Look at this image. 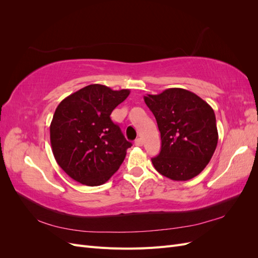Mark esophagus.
Masks as SVG:
<instances>
[{"label": "esophagus", "instance_id": "1", "mask_svg": "<svg viewBox=\"0 0 258 258\" xmlns=\"http://www.w3.org/2000/svg\"><path fill=\"white\" fill-rule=\"evenodd\" d=\"M135 145L136 146H142L143 145V141H142V139L141 138H138L136 141H135Z\"/></svg>", "mask_w": 258, "mask_h": 258}]
</instances>
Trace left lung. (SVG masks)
<instances>
[{
	"label": "left lung",
	"mask_w": 258,
	"mask_h": 258,
	"mask_svg": "<svg viewBox=\"0 0 258 258\" xmlns=\"http://www.w3.org/2000/svg\"><path fill=\"white\" fill-rule=\"evenodd\" d=\"M144 101L161 137V151L152 158L155 169L173 181L197 176L212 158L218 141L213 108L183 88L147 95Z\"/></svg>",
	"instance_id": "1"
}]
</instances>
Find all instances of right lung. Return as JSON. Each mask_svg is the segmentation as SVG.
I'll list each match as a JSON object with an SVG mask.
<instances>
[{"label": "right lung", "mask_w": 258, "mask_h": 258, "mask_svg": "<svg viewBox=\"0 0 258 258\" xmlns=\"http://www.w3.org/2000/svg\"><path fill=\"white\" fill-rule=\"evenodd\" d=\"M92 84L63 99L50 123V144L57 163L76 182L99 186L119 169L131 143L111 113L129 96Z\"/></svg>", "instance_id": "add662e5"}]
</instances>
